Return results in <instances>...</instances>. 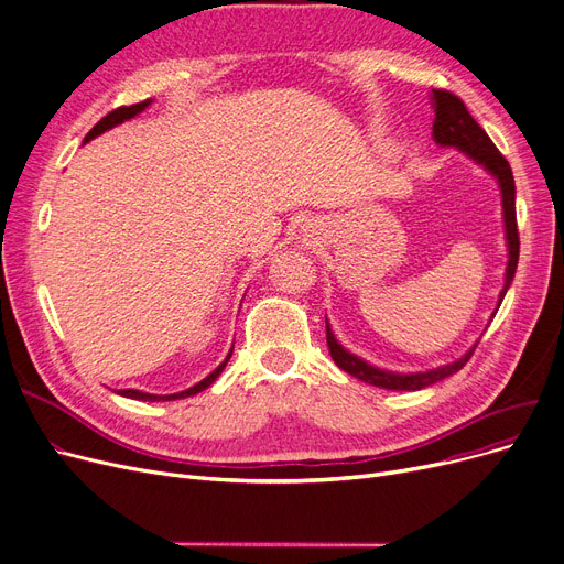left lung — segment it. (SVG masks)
<instances>
[{
	"instance_id": "left-lung-1",
	"label": "left lung",
	"mask_w": 564,
	"mask_h": 564,
	"mask_svg": "<svg viewBox=\"0 0 564 564\" xmlns=\"http://www.w3.org/2000/svg\"><path fill=\"white\" fill-rule=\"evenodd\" d=\"M433 108H435V119H433V140L443 147H458L460 152L475 159L479 165H484L488 173L498 177L500 191H502V214H505V230H507V247H509V262H507V274H505V288L500 292V302L505 300V292L509 283L513 281V274H517V264H519V228H517V186H513V175L507 159L498 152V147L494 140L486 135V131L473 119V115L465 108V104L458 99L456 94L447 89H433ZM498 311V308H496ZM327 348L332 359L336 361L338 369L346 373L382 387V389H397V391H417L424 387H431L440 380H445L460 371L468 359L473 357L475 348L465 352L460 359L440 366V369L426 371V373H391V371H380L376 366L366 364L364 359L350 355L346 348H340V343L334 338L329 323H327Z\"/></svg>"
}]
</instances>
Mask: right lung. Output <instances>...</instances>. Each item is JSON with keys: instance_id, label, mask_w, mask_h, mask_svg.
Segmentation results:
<instances>
[{"instance_id": "right-lung-1", "label": "right lung", "mask_w": 564, "mask_h": 564, "mask_svg": "<svg viewBox=\"0 0 564 564\" xmlns=\"http://www.w3.org/2000/svg\"><path fill=\"white\" fill-rule=\"evenodd\" d=\"M147 106H150V99L147 101H140V104H133V106H121V108H115L112 112H108L101 121H96V127L87 133V138H85V142H89L91 138H96L99 133H104V131H108V129H112V127H117V124H121V121H127V119H131V117H135L138 112H142ZM230 355H232V350L228 352V357L224 359V364L218 366L216 371H212L203 382H198V384H193V387H188V389H184V391H180V394H167V397H156V394H144V391H138V389H121L119 394L121 397H127V399H135V401H175V399H186V397H193V394H198V391H203V389H207L218 376H221V371L226 369V364H228V359H230Z\"/></svg>"}]
</instances>
